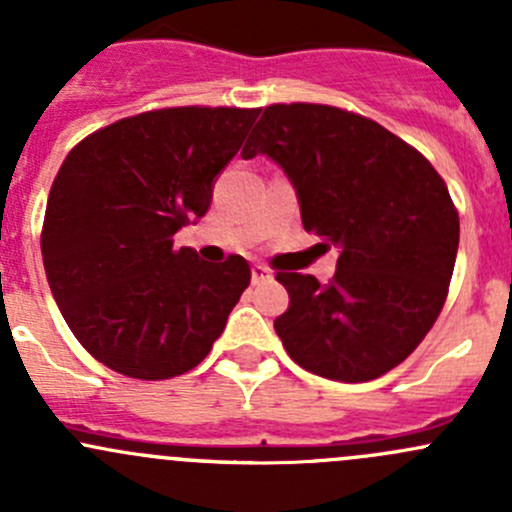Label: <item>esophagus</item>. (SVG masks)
Returning <instances> with one entry per match:
<instances>
[{"instance_id": "34e87169", "label": "esophagus", "mask_w": 512, "mask_h": 512, "mask_svg": "<svg viewBox=\"0 0 512 512\" xmlns=\"http://www.w3.org/2000/svg\"><path fill=\"white\" fill-rule=\"evenodd\" d=\"M272 277V272L267 270L265 265H252V285H260V282H267Z\"/></svg>"}]
</instances>
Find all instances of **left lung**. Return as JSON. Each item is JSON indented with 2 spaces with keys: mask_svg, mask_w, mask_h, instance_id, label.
Returning a JSON list of instances; mask_svg holds the SVG:
<instances>
[{
  "mask_svg": "<svg viewBox=\"0 0 512 512\" xmlns=\"http://www.w3.org/2000/svg\"><path fill=\"white\" fill-rule=\"evenodd\" d=\"M275 160L304 230L339 247L329 285L280 272L289 307L277 337L302 369L371 381L406 359L446 302L458 213L416 148L376 121L322 103L267 106L242 148Z\"/></svg>",
  "mask_w": 512,
  "mask_h": 512,
  "instance_id": "left-lung-1",
  "label": "left lung"
}]
</instances>
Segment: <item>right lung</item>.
<instances>
[{
    "label": "right lung",
    "instance_id": "1",
    "mask_svg": "<svg viewBox=\"0 0 512 512\" xmlns=\"http://www.w3.org/2000/svg\"><path fill=\"white\" fill-rule=\"evenodd\" d=\"M260 108H160L91 133L61 163L41 257L81 347L131 379L198 366L250 285L245 257L210 265L173 235L198 223Z\"/></svg>",
    "mask_w": 512,
    "mask_h": 512
}]
</instances>
